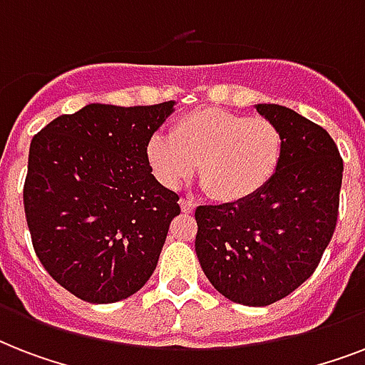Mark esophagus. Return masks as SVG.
Instances as JSON below:
<instances>
[{"mask_svg": "<svg viewBox=\"0 0 365 365\" xmlns=\"http://www.w3.org/2000/svg\"><path fill=\"white\" fill-rule=\"evenodd\" d=\"M180 206H182V212H185V214H191V212L195 210V202L193 200H189V199H182L180 200Z\"/></svg>", "mask_w": 365, "mask_h": 365, "instance_id": "esophagus-1", "label": "esophagus"}]
</instances>
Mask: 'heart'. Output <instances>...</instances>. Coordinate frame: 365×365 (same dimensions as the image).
<instances>
[{
    "label": "heart",
    "mask_w": 365,
    "mask_h": 365,
    "mask_svg": "<svg viewBox=\"0 0 365 365\" xmlns=\"http://www.w3.org/2000/svg\"><path fill=\"white\" fill-rule=\"evenodd\" d=\"M282 151V132L274 123L220 108L191 111L172 125L170 138L151 136L145 143L157 182L178 187L199 165L202 187L223 205L259 193L277 174Z\"/></svg>",
    "instance_id": "1"
}]
</instances>
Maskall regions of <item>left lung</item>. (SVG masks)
Returning <instances> with one entry per match:
<instances>
[{
	"instance_id": "8db88e82",
	"label": "left lung",
	"mask_w": 365,
	"mask_h": 365,
	"mask_svg": "<svg viewBox=\"0 0 365 365\" xmlns=\"http://www.w3.org/2000/svg\"><path fill=\"white\" fill-rule=\"evenodd\" d=\"M255 110L282 132L277 174L252 199L199 206L195 252L220 294L265 307L299 288L322 259L337 225L343 159L328 132L294 110Z\"/></svg>"
}]
</instances>
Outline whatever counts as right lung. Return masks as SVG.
<instances>
[{"label":"right lung","instance_id":"obj_1","mask_svg":"<svg viewBox=\"0 0 365 365\" xmlns=\"http://www.w3.org/2000/svg\"><path fill=\"white\" fill-rule=\"evenodd\" d=\"M174 102L88 104L60 115L30 143L24 212L45 271L88 303H115L153 274L180 214L145 159Z\"/></svg>","mask_w":365,"mask_h":365}]
</instances>
